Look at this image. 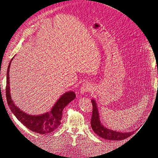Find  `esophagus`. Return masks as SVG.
I'll use <instances>...</instances> for the list:
<instances>
[{
  "label": "esophagus",
  "instance_id": "esophagus-1",
  "mask_svg": "<svg viewBox=\"0 0 158 158\" xmlns=\"http://www.w3.org/2000/svg\"><path fill=\"white\" fill-rule=\"evenodd\" d=\"M89 89H90V85H89V83H88V82H85V83H84L82 85V86H81V88H80V94H84L85 93H86V92H88L89 91Z\"/></svg>",
  "mask_w": 158,
  "mask_h": 158
}]
</instances>
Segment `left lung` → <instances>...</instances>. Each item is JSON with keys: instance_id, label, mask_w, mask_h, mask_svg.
Segmentation results:
<instances>
[{"instance_id": "8db88e82", "label": "left lung", "mask_w": 158, "mask_h": 158, "mask_svg": "<svg viewBox=\"0 0 158 158\" xmlns=\"http://www.w3.org/2000/svg\"><path fill=\"white\" fill-rule=\"evenodd\" d=\"M92 103L93 106V111L92 118H91V127H92L94 132L97 134L99 136L106 140L116 141L125 139V138H128L135 132V131L129 132H117L104 127L103 125L102 124L101 121H100L96 102L94 99H92Z\"/></svg>"}]
</instances>
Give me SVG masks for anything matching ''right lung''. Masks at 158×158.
<instances>
[{
    "label": "right lung",
    "instance_id": "add662e5",
    "mask_svg": "<svg viewBox=\"0 0 158 158\" xmlns=\"http://www.w3.org/2000/svg\"><path fill=\"white\" fill-rule=\"evenodd\" d=\"M13 58L8 64L6 73V95L9 107L18 120L30 131L41 134V135L55 131L61 123L60 121L63 116V110L71 101L76 98V94L74 92L64 93L57 100L50 111L43 114L30 115L22 111L14 103L10 95L9 71H10V66Z\"/></svg>",
    "mask_w": 158,
    "mask_h": 158
}]
</instances>
